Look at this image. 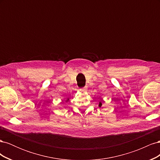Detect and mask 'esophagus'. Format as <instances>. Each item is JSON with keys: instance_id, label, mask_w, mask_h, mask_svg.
I'll use <instances>...</instances> for the list:
<instances>
[{"instance_id": "esophagus-1", "label": "esophagus", "mask_w": 160, "mask_h": 160, "mask_svg": "<svg viewBox=\"0 0 160 160\" xmlns=\"http://www.w3.org/2000/svg\"><path fill=\"white\" fill-rule=\"evenodd\" d=\"M87 90H88V88H87V87H84V88H81V89H79V91H80L81 92H85V91H86Z\"/></svg>"}]
</instances>
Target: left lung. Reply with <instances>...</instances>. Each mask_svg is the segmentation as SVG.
Masks as SVG:
<instances>
[{"label": "left lung", "mask_w": 160, "mask_h": 160, "mask_svg": "<svg viewBox=\"0 0 160 160\" xmlns=\"http://www.w3.org/2000/svg\"><path fill=\"white\" fill-rule=\"evenodd\" d=\"M101 106H102V103H101V102L100 101V102H99V108H101Z\"/></svg>", "instance_id": "obj_1"}]
</instances>
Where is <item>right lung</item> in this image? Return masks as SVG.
Returning <instances> with one entry per match:
<instances>
[{"instance_id":"right-lung-1","label":"right lung","mask_w":160,"mask_h":160,"mask_svg":"<svg viewBox=\"0 0 160 160\" xmlns=\"http://www.w3.org/2000/svg\"><path fill=\"white\" fill-rule=\"evenodd\" d=\"M68 100H69V99H67V100L66 101H68Z\"/></svg>"}]
</instances>
